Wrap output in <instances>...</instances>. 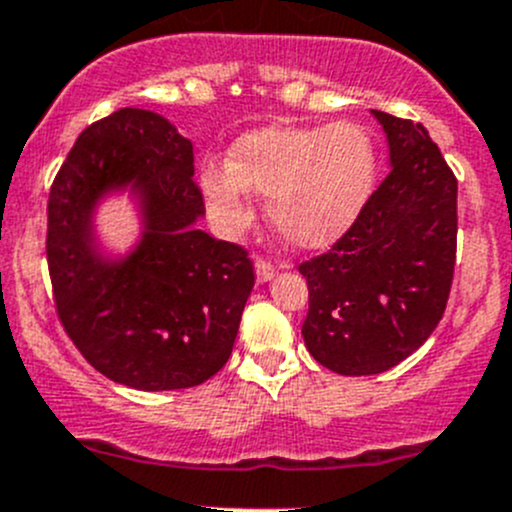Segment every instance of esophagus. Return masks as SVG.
I'll list each match as a JSON object with an SVG mask.
<instances>
[{"label": "esophagus", "instance_id": "34e87169", "mask_svg": "<svg viewBox=\"0 0 512 512\" xmlns=\"http://www.w3.org/2000/svg\"><path fill=\"white\" fill-rule=\"evenodd\" d=\"M255 272H257V282H267L277 275V265L272 260L260 257V260L255 262Z\"/></svg>", "mask_w": 512, "mask_h": 512}]
</instances>
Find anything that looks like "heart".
<instances>
[{
    "instance_id": "obj_1",
    "label": "heart",
    "mask_w": 512,
    "mask_h": 512,
    "mask_svg": "<svg viewBox=\"0 0 512 512\" xmlns=\"http://www.w3.org/2000/svg\"><path fill=\"white\" fill-rule=\"evenodd\" d=\"M376 156L356 123L272 126L235 143L230 165H208L203 190L220 225L250 218V190L267 195V215L285 240L322 247L356 218L374 183Z\"/></svg>"
}]
</instances>
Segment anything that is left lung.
Returning <instances> with one entry per match:
<instances>
[{"label": "left lung", "instance_id": "obj_1", "mask_svg": "<svg viewBox=\"0 0 512 512\" xmlns=\"http://www.w3.org/2000/svg\"><path fill=\"white\" fill-rule=\"evenodd\" d=\"M374 116L394 168L332 250L299 262L304 344L344 376L381 374L414 354L446 312L456 267V175L421 123Z\"/></svg>", "mask_w": 512, "mask_h": 512}]
</instances>
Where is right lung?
<instances>
[{"label":"right lung","mask_w":512,"mask_h":512,"mask_svg":"<svg viewBox=\"0 0 512 512\" xmlns=\"http://www.w3.org/2000/svg\"><path fill=\"white\" fill-rule=\"evenodd\" d=\"M193 143L163 116L121 108L76 138L46 203L59 322L81 356L141 391L188 389L230 359L255 267L242 245L195 230L205 213ZM142 190L147 235L121 266L97 260L88 213L108 187Z\"/></svg>","instance_id":"1"}]
</instances>
